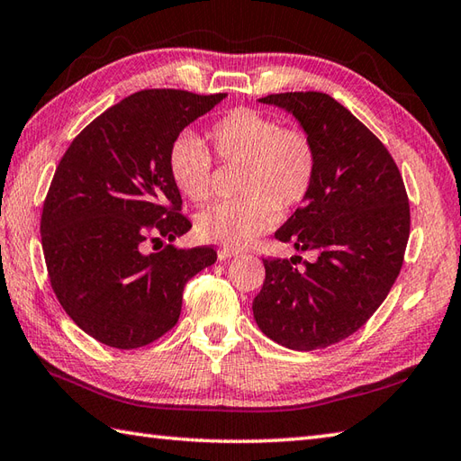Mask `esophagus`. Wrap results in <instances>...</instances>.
Returning a JSON list of instances; mask_svg holds the SVG:
<instances>
[{
    "label": "esophagus",
    "instance_id": "1",
    "mask_svg": "<svg viewBox=\"0 0 461 461\" xmlns=\"http://www.w3.org/2000/svg\"><path fill=\"white\" fill-rule=\"evenodd\" d=\"M238 254H240V249L230 248V246H223V248L220 249V258H221V259H228V258L238 256Z\"/></svg>",
    "mask_w": 461,
    "mask_h": 461
}]
</instances>
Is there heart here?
<instances>
[{
    "instance_id": "obj_1",
    "label": "heart",
    "mask_w": 461,
    "mask_h": 461,
    "mask_svg": "<svg viewBox=\"0 0 461 461\" xmlns=\"http://www.w3.org/2000/svg\"><path fill=\"white\" fill-rule=\"evenodd\" d=\"M223 166H240L236 200L215 203L197 215V233L225 246H241L274 228L277 212H292L310 195L318 176V149L303 130L251 107L223 113L207 130ZM167 169L179 192L195 205L212 197L213 158L192 131L176 135Z\"/></svg>"
}]
</instances>
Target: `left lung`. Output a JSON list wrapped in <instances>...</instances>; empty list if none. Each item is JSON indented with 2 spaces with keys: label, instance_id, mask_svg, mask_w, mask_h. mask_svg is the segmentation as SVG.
<instances>
[{
  "label": "left lung",
  "instance_id": "left-lung-1",
  "mask_svg": "<svg viewBox=\"0 0 461 461\" xmlns=\"http://www.w3.org/2000/svg\"><path fill=\"white\" fill-rule=\"evenodd\" d=\"M259 102L292 112L318 149L310 195L276 231V240L318 259L297 269L300 256L266 258L254 318L279 346L321 349L362 328L390 294L410 238L408 194L384 143L328 94Z\"/></svg>",
  "mask_w": 461,
  "mask_h": 461
}]
</instances>
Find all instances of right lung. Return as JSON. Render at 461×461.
I'll return each instance as SVG.
<instances>
[{
    "label": "right lung",
    "mask_w": 461,
    "mask_h": 461,
    "mask_svg": "<svg viewBox=\"0 0 461 461\" xmlns=\"http://www.w3.org/2000/svg\"><path fill=\"white\" fill-rule=\"evenodd\" d=\"M223 97L141 89L86 125L59 159L41 210L45 266L61 308L105 346L159 339L179 320L185 284L218 259L212 246H171L192 221L167 149Z\"/></svg>",
    "instance_id": "1"
}]
</instances>
